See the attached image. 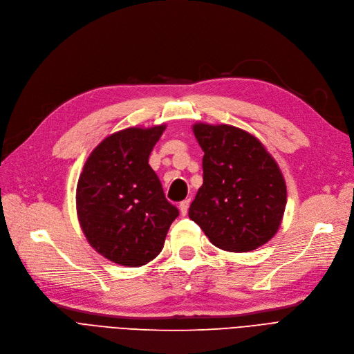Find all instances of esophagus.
Here are the masks:
<instances>
[{"label":"esophagus","mask_w":354,"mask_h":354,"mask_svg":"<svg viewBox=\"0 0 354 354\" xmlns=\"http://www.w3.org/2000/svg\"><path fill=\"white\" fill-rule=\"evenodd\" d=\"M189 203H191V200H189V198H187V200H184V201H180V203H179V212H180V214H182V216H185V214L188 213Z\"/></svg>","instance_id":"esophagus-1"}]
</instances>
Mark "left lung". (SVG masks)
<instances>
[{
  "instance_id": "obj_1",
  "label": "left lung",
  "mask_w": 354,
  "mask_h": 354,
  "mask_svg": "<svg viewBox=\"0 0 354 354\" xmlns=\"http://www.w3.org/2000/svg\"><path fill=\"white\" fill-rule=\"evenodd\" d=\"M192 131L204 151V175L189 218L220 250H258L277 233L286 210V180L277 162L242 128L197 122Z\"/></svg>"
}]
</instances>
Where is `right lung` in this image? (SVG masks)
Returning a JSON list of instances; mask_svg holds the SVG:
<instances>
[{
	"mask_svg": "<svg viewBox=\"0 0 354 354\" xmlns=\"http://www.w3.org/2000/svg\"><path fill=\"white\" fill-rule=\"evenodd\" d=\"M166 125L129 127L103 138L77 182L78 223L90 246L124 267H141L163 250L179 212L170 204L149 156Z\"/></svg>",
	"mask_w": 354,
	"mask_h": 354,
	"instance_id": "obj_1",
	"label": "right lung"
}]
</instances>
